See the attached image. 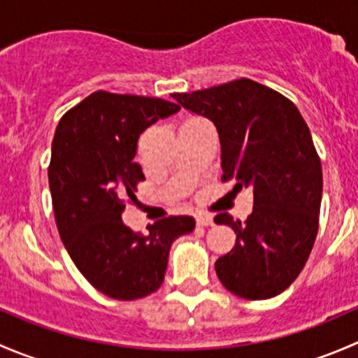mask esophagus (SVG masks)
I'll list each match as a JSON object with an SVG mask.
<instances>
[{
  "mask_svg": "<svg viewBox=\"0 0 358 358\" xmlns=\"http://www.w3.org/2000/svg\"><path fill=\"white\" fill-rule=\"evenodd\" d=\"M196 222H197V225H199V227H211V225H215V222H213L211 216H204V215L197 216Z\"/></svg>",
  "mask_w": 358,
  "mask_h": 358,
  "instance_id": "1",
  "label": "esophagus"
}]
</instances>
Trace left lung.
Listing matches in <instances>:
<instances>
[{"mask_svg":"<svg viewBox=\"0 0 358 358\" xmlns=\"http://www.w3.org/2000/svg\"><path fill=\"white\" fill-rule=\"evenodd\" d=\"M173 99L213 121L222 180L255 196L244 223L229 213L215 218L237 236L215 263L220 282L244 299L280 294L305 266L319 230L322 166L305 119L289 99L246 78Z\"/></svg>","mask_w":358,"mask_h":358,"instance_id":"obj_1","label":"left lung"}]
</instances>
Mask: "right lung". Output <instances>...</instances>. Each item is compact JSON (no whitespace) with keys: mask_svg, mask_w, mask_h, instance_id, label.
<instances>
[{"mask_svg":"<svg viewBox=\"0 0 358 358\" xmlns=\"http://www.w3.org/2000/svg\"><path fill=\"white\" fill-rule=\"evenodd\" d=\"M178 110L162 99L95 92L57 126L48 182L60 239L79 272L109 298L131 301L157 291L171 244L196 229L192 216H169L143 236L121 218L145 180L133 162L140 135Z\"/></svg>","mask_w":358,"mask_h":358,"instance_id":"add662e5","label":"right lung"}]
</instances>
